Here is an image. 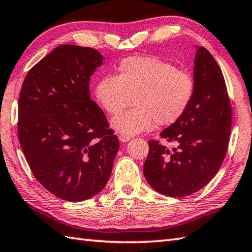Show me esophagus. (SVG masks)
Instances as JSON below:
<instances>
[{
    "mask_svg": "<svg viewBox=\"0 0 252 252\" xmlns=\"http://www.w3.org/2000/svg\"><path fill=\"white\" fill-rule=\"evenodd\" d=\"M119 140H120L121 142H123V143L129 142V141L131 140V136H129V135H125V134H120V135H119Z\"/></svg>",
    "mask_w": 252,
    "mask_h": 252,
    "instance_id": "esophagus-1",
    "label": "esophagus"
}]
</instances>
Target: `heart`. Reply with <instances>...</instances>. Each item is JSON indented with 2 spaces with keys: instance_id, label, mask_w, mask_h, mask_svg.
<instances>
[{
  "instance_id": "1",
  "label": "heart",
  "mask_w": 252,
  "mask_h": 252,
  "mask_svg": "<svg viewBox=\"0 0 252 252\" xmlns=\"http://www.w3.org/2000/svg\"><path fill=\"white\" fill-rule=\"evenodd\" d=\"M196 83L191 74L157 57H129L118 67L117 76L98 80L95 97L107 114L117 115L131 103L133 108L116 116L111 126L134 135L178 122L190 106Z\"/></svg>"
}]
</instances>
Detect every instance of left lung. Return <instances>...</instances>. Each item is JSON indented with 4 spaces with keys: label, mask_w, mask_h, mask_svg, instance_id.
Masks as SVG:
<instances>
[{
    "label": "left lung",
    "mask_w": 252,
    "mask_h": 252,
    "mask_svg": "<svg viewBox=\"0 0 252 252\" xmlns=\"http://www.w3.org/2000/svg\"><path fill=\"white\" fill-rule=\"evenodd\" d=\"M195 95L181 119L160 136L174 143L170 149L149 141L143 172L154 189L170 197H185L212 180L224 160L232 126V105L223 73L205 47L197 50Z\"/></svg>",
    "instance_id": "1"
}]
</instances>
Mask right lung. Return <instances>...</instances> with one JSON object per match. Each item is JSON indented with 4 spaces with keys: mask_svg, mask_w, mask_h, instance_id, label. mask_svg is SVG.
Segmentation results:
<instances>
[{
    "mask_svg": "<svg viewBox=\"0 0 252 252\" xmlns=\"http://www.w3.org/2000/svg\"><path fill=\"white\" fill-rule=\"evenodd\" d=\"M103 63L91 47L63 44L27 73L17 131L37 182L67 201H82L108 182L119 141L90 97V78Z\"/></svg>",
    "mask_w": 252,
    "mask_h": 252,
    "instance_id": "right-lung-1",
    "label": "right lung"
}]
</instances>
